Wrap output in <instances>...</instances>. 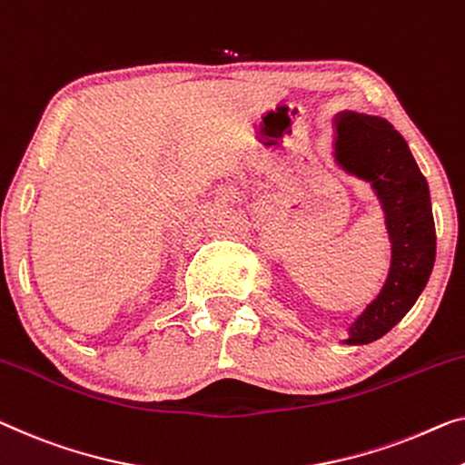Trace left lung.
I'll return each mask as SVG.
<instances>
[{
  "label": "left lung",
  "instance_id": "8db88e82",
  "mask_svg": "<svg viewBox=\"0 0 465 465\" xmlns=\"http://www.w3.org/2000/svg\"><path fill=\"white\" fill-rule=\"evenodd\" d=\"M334 158L346 173L371 183L392 244L380 294L349 328L344 344H370L391 331L418 301L432 273L436 230L428 182L410 145L391 123L361 113H338Z\"/></svg>",
  "mask_w": 465,
  "mask_h": 465
}]
</instances>
